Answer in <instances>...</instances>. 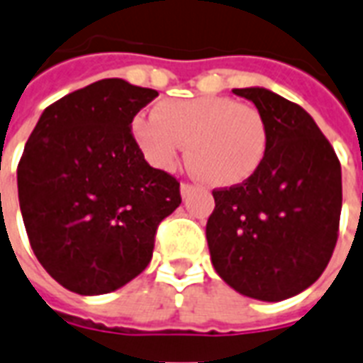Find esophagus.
<instances>
[{"label":"esophagus","instance_id":"esophagus-1","mask_svg":"<svg viewBox=\"0 0 363 363\" xmlns=\"http://www.w3.org/2000/svg\"><path fill=\"white\" fill-rule=\"evenodd\" d=\"M179 189H182V197H187V195H189L191 191H195L197 187H195L193 184H189V182H184V184L179 185Z\"/></svg>","mask_w":363,"mask_h":363}]
</instances>
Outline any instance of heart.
<instances>
[{"label":"heart","mask_w":363,"mask_h":363,"mask_svg":"<svg viewBox=\"0 0 363 363\" xmlns=\"http://www.w3.org/2000/svg\"><path fill=\"white\" fill-rule=\"evenodd\" d=\"M132 135L147 162L160 170L178 164L187 145V164L212 187L247 182L268 149L262 113L225 95L162 101L155 116L132 120Z\"/></svg>","instance_id":"heart-1"}]
</instances>
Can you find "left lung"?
Returning a JSON list of instances; mask_svg holds the SVG:
<instances>
[{
  "label": "left lung",
  "instance_id": "obj_1",
  "mask_svg": "<svg viewBox=\"0 0 363 363\" xmlns=\"http://www.w3.org/2000/svg\"><path fill=\"white\" fill-rule=\"evenodd\" d=\"M268 126L260 168L243 184L214 189L206 241L223 281L250 298L277 302L323 274L339 237L340 162L312 116L264 88L233 89Z\"/></svg>",
  "mask_w": 363,
  "mask_h": 363
}]
</instances>
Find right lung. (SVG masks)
Listing matches in <instances>:
<instances>
[{
  "label": "right lung",
  "instance_id": "add662e5",
  "mask_svg": "<svg viewBox=\"0 0 363 363\" xmlns=\"http://www.w3.org/2000/svg\"><path fill=\"white\" fill-rule=\"evenodd\" d=\"M157 89L105 78L51 103L18 160L30 247L62 287L116 291L151 262L160 222L182 203L179 182L147 164L132 120Z\"/></svg>",
  "mask_w": 363,
  "mask_h": 363
}]
</instances>
